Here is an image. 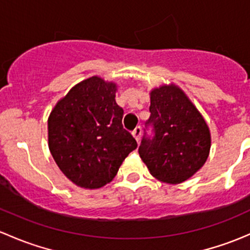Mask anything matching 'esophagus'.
I'll return each mask as SVG.
<instances>
[{"label":"esophagus","instance_id":"34e87169","mask_svg":"<svg viewBox=\"0 0 250 250\" xmlns=\"http://www.w3.org/2000/svg\"><path fill=\"white\" fill-rule=\"evenodd\" d=\"M132 135H133V138H134V139L137 140L138 143H139L140 137H141V127H140V125H139V127L135 128L134 130H133V132H132Z\"/></svg>","mask_w":250,"mask_h":250}]
</instances>
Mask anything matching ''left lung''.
<instances>
[{"label": "left lung", "mask_w": 250, "mask_h": 250, "mask_svg": "<svg viewBox=\"0 0 250 250\" xmlns=\"http://www.w3.org/2000/svg\"><path fill=\"white\" fill-rule=\"evenodd\" d=\"M152 139L144 137L139 155L151 175L167 184H180L203 167L210 151V130L183 89L163 84L150 92Z\"/></svg>", "instance_id": "obj_1"}]
</instances>
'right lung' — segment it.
I'll return each mask as SVG.
<instances>
[{
  "label": "right lung",
  "mask_w": 250,
  "mask_h": 250,
  "mask_svg": "<svg viewBox=\"0 0 250 250\" xmlns=\"http://www.w3.org/2000/svg\"><path fill=\"white\" fill-rule=\"evenodd\" d=\"M117 84L92 76L69 90L48 117V146L59 169L75 185L100 188L111 183L137 148L123 129Z\"/></svg>",
  "instance_id": "right-lung-1"
}]
</instances>
